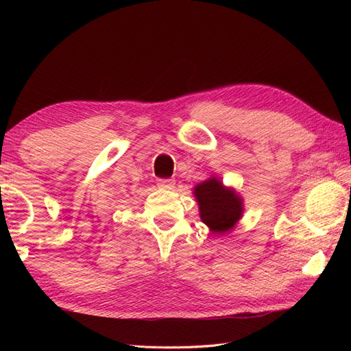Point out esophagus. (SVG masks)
I'll return each mask as SVG.
<instances>
[{"label":"esophagus","mask_w":351,"mask_h":351,"mask_svg":"<svg viewBox=\"0 0 351 351\" xmlns=\"http://www.w3.org/2000/svg\"><path fill=\"white\" fill-rule=\"evenodd\" d=\"M174 186H176V182H174V180H171V178H161V180H158V187H159V189L171 190V189H174Z\"/></svg>","instance_id":"obj_1"}]
</instances>
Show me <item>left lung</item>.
<instances>
[{
    "instance_id": "obj_1",
    "label": "left lung",
    "mask_w": 351,
    "mask_h": 351,
    "mask_svg": "<svg viewBox=\"0 0 351 351\" xmlns=\"http://www.w3.org/2000/svg\"><path fill=\"white\" fill-rule=\"evenodd\" d=\"M199 205V215L214 236H224L234 230L243 217V197L236 189L222 184L221 180L210 176L193 187Z\"/></svg>"
}]
</instances>
